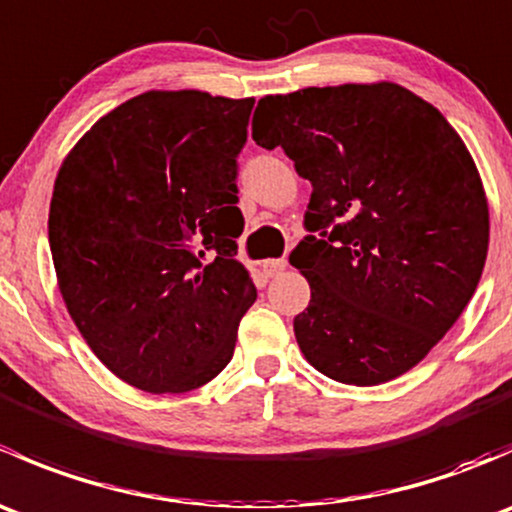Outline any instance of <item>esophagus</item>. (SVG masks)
Returning a JSON list of instances; mask_svg holds the SVG:
<instances>
[{"label": "esophagus", "instance_id": "esophagus-1", "mask_svg": "<svg viewBox=\"0 0 512 512\" xmlns=\"http://www.w3.org/2000/svg\"><path fill=\"white\" fill-rule=\"evenodd\" d=\"M260 267L267 277H277L287 267V260H282V257L280 260H265Z\"/></svg>", "mask_w": 512, "mask_h": 512}]
</instances>
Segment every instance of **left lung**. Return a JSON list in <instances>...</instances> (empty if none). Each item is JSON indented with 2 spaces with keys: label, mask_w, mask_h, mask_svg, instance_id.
<instances>
[{
  "label": "left lung",
  "mask_w": 512,
  "mask_h": 512,
  "mask_svg": "<svg viewBox=\"0 0 512 512\" xmlns=\"http://www.w3.org/2000/svg\"><path fill=\"white\" fill-rule=\"evenodd\" d=\"M257 146L312 183L289 255L312 299L294 317L304 359L376 386L414 369L456 324L488 255L476 160L443 113L394 81L260 98Z\"/></svg>",
  "instance_id": "obj_1"
}]
</instances>
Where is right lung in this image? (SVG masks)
I'll list each match as a JSON object with an SVG mask.
<instances>
[{
	"label": "right lung",
	"mask_w": 512,
	"mask_h": 512,
	"mask_svg": "<svg viewBox=\"0 0 512 512\" xmlns=\"http://www.w3.org/2000/svg\"><path fill=\"white\" fill-rule=\"evenodd\" d=\"M252 103L146 91L98 118L56 173L59 292L91 352L141 391L185 394L213 381L257 299L235 260L245 225L235 158Z\"/></svg>",
	"instance_id": "1"
}]
</instances>
